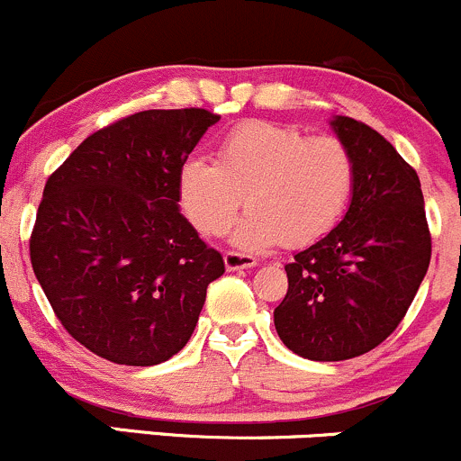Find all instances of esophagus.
Here are the masks:
<instances>
[{
    "mask_svg": "<svg viewBox=\"0 0 461 461\" xmlns=\"http://www.w3.org/2000/svg\"><path fill=\"white\" fill-rule=\"evenodd\" d=\"M256 263H258V260L251 254H240V251H227L225 254V267L230 271L256 267Z\"/></svg>",
    "mask_w": 461,
    "mask_h": 461,
    "instance_id": "34e87169",
    "label": "esophagus"
}]
</instances>
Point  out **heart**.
<instances>
[{"label": "heart", "mask_w": 461, "mask_h": 461, "mask_svg": "<svg viewBox=\"0 0 461 461\" xmlns=\"http://www.w3.org/2000/svg\"><path fill=\"white\" fill-rule=\"evenodd\" d=\"M357 167L336 137H309L271 121H247L216 145L214 163L192 157L178 169V201L198 231L218 236L240 205L249 212L231 234L245 251L312 245L347 214Z\"/></svg>", "instance_id": "b5f03b06"}]
</instances>
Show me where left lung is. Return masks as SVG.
<instances>
[{"instance_id": "left-lung-1", "label": "left lung", "mask_w": 461, "mask_h": 461, "mask_svg": "<svg viewBox=\"0 0 461 461\" xmlns=\"http://www.w3.org/2000/svg\"><path fill=\"white\" fill-rule=\"evenodd\" d=\"M351 149L356 190L345 218L285 265L287 295L274 324L289 351L338 362L375 348L409 312L430 263L418 172L366 123L331 121Z\"/></svg>"}]
</instances>
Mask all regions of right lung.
I'll return each instance as SVG.
<instances>
[{
    "mask_svg": "<svg viewBox=\"0 0 461 461\" xmlns=\"http://www.w3.org/2000/svg\"><path fill=\"white\" fill-rule=\"evenodd\" d=\"M221 116L143 110L90 134L50 174L31 263L64 329L116 365L152 366L192 338L216 249L178 212V169Z\"/></svg>",
    "mask_w": 461,
    "mask_h": 461,
    "instance_id": "right-lung-1",
    "label": "right lung"
}]
</instances>
